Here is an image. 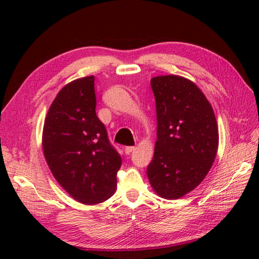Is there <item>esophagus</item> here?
I'll return each instance as SVG.
<instances>
[{"label":"esophagus","instance_id":"1","mask_svg":"<svg viewBox=\"0 0 259 259\" xmlns=\"http://www.w3.org/2000/svg\"><path fill=\"white\" fill-rule=\"evenodd\" d=\"M134 150H135V147H125V148H124L125 155H130V153L133 152Z\"/></svg>","mask_w":259,"mask_h":259}]
</instances>
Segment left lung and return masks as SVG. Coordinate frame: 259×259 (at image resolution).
I'll use <instances>...</instances> for the list:
<instances>
[{
    "instance_id": "obj_1",
    "label": "left lung",
    "mask_w": 259,
    "mask_h": 259,
    "mask_svg": "<svg viewBox=\"0 0 259 259\" xmlns=\"http://www.w3.org/2000/svg\"><path fill=\"white\" fill-rule=\"evenodd\" d=\"M156 100L157 141L147 176L164 199L184 197L205 179L218 150L211 104L194 82L179 75L150 81Z\"/></svg>"
}]
</instances>
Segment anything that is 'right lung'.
<instances>
[{
  "label": "right lung",
  "mask_w": 259,
  "mask_h": 259,
  "mask_svg": "<svg viewBox=\"0 0 259 259\" xmlns=\"http://www.w3.org/2000/svg\"><path fill=\"white\" fill-rule=\"evenodd\" d=\"M95 76L70 82L49 108L43 153L60 186L85 205L106 201L117 188L121 157L96 113Z\"/></svg>",
  "instance_id": "add662e5"
}]
</instances>
